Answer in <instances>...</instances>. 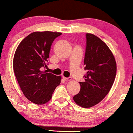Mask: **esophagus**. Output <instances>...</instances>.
Instances as JSON below:
<instances>
[{
    "mask_svg": "<svg viewBox=\"0 0 133 133\" xmlns=\"http://www.w3.org/2000/svg\"><path fill=\"white\" fill-rule=\"evenodd\" d=\"M64 80L66 81H71V77H63Z\"/></svg>",
    "mask_w": 133,
    "mask_h": 133,
    "instance_id": "esophagus-1",
    "label": "esophagus"
}]
</instances>
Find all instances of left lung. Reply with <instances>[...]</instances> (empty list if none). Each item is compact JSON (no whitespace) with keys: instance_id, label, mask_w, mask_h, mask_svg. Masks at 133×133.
Here are the masks:
<instances>
[{"instance_id":"1","label":"left lung","mask_w":133,"mask_h":133,"mask_svg":"<svg viewBox=\"0 0 133 133\" xmlns=\"http://www.w3.org/2000/svg\"><path fill=\"white\" fill-rule=\"evenodd\" d=\"M84 64L85 81L79 82L81 90L73 97L74 102L84 108H91L106 97L116 75V62L110 49L92 34H86Z\"/></svg>"}]
</instances>
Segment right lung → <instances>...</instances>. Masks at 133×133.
I'll use <instances>...</instances> for the list:
<instances>
[{
    "mask_svg": "<svg viewBox=\"0 0 133 133\" xmlns=\"http://www.w3.org/2000/svg\"><path fill=\"white\" fill-rule=\"evenodd\" d=\"M62 33L34 32L19 44L13 59L17 80L27 99L38 105L51 100L52 93L61 81V76L42 71L47 67L51 45Z\"/></svg>",
    "mask_w": 133,
    "mask_h": 133,
    "instance_id": "add662e5",
    "label": "right lung"
}]
</instances>
